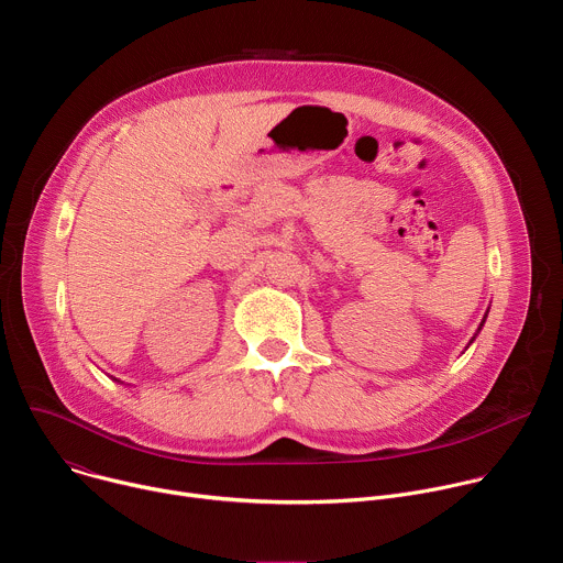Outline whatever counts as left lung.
Here are the masks:
<instances>
[{
    "mask_svg": "<svg viewBox=\"0 0 563 563\" xmlns=\"http://www.w3.org/2000/svg\"><path fill=\"white\" fill-rule=\"evenodd\" d=\"M486 318H488V311H486V316H484V320H481V325H478V330H476V334H478V332H481V328H484V323H486ZM476 334H474V336H472V341H474V339H476ZM472 341H470V343H472Z\"/></svg>",
    "mask_w": 563,
    "mask_h": 563,
    "instance_id": "left-lung-1",
    "label": "left lung"
}]
</instances>
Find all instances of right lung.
<instances>
[{
	"label": "right lung",
	"mask_w": 563,
	"mask_h": 563,
	"mask_svg": "<svg viewBox=\"0 0 563 563\" xmlns=\"http://www.w3.org/2000/svg\"><path fill=\"white\" fill-rule=\"evenodd\" d=\"M113 380H118V378H113ZM118 383H122V380H118Z\"/></svg>",
	"instance_id": "obj_1"
}]
</instances>
